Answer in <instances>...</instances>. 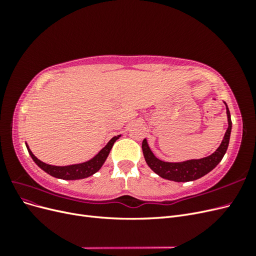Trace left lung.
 <instances>
[{
	"mask_svg": "<svg viewBox=\"0 0 256 256\" xmlns=\"http://www.w3.org/2000/svg\"><path fill=\"white\" fill-rule=\"evenodd\" d=\"M226 113L228 120V128L226 130L224 138L212 154L203 159L198 160H189L184 162H178V164H171V162L161 161L158 158L154 157V154L152 152L148 147L146 140L144 138L142 143V150L146 164L152 170V171L158 174L160 177L166 178L168 180L174 182H191L198 180L202 176L206 175L218 166L219 162L222 160L224 154L226 152L228 146L230 143V136L232 130V120L230 110L226 106Z\"/></svg>",
	"mask_w": 256,
	"mask_h": 256,
	"instance_id": "8db88e82",
	"label": "left lung"
}]
</instances>
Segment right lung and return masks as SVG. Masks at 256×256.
Segmentation results:
<instances>
[{"label": "right lung", "mask_w": 256, "mask_h": 256, "mask_svg": "<svg viewBox=\"0 0 256 256\" xmlns=\"http://www.w3.org/2000/svg\"><path fill=\"white\" fill-rule=\"evenodd\" d=\"M120 136L112 138L111 141L108 143L104 147V148L90 161H86V162H84V164H74V166H50V164H44V162L40 161V159H37L34 156L33 152L30 150L28 145H26V147H28V150L30 154V157H32V159L35 161V164L40 168H42L44 172H47L51 176L62 178V180H81V178L88 177L94 173H96L104 164L106 157L109 156L110 150L112 148L114 142L118 140Z\"/></svg>", "instance_id": "obj_1"}]
</instances>
